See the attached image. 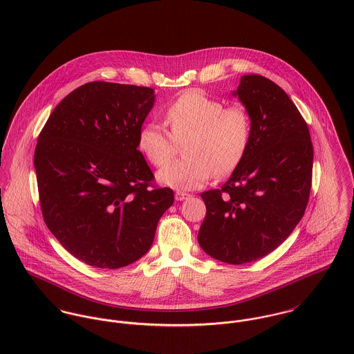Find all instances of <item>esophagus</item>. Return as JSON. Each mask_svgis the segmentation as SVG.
I'll use <instances>...</instances> for the list:
<instances>
[{"instance_id":"1","label":"esophagus","mask_w":354,"mask_h":354,"mask_svg":"<svg viewBox=\"0 0 354 354\" xmlns=\"http://www.w3.org/2000/svg\"><path fill=\"white\" fill-rule=\"evenodd\" d=\"M190 194H187V193H183V192H176L175 193V199L176 201H183V199H186V198H189Z\"/></svg>"}]
</instances>
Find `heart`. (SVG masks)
<instances>
[{"instance_id": "1", "label": "heart", "mask_w": 354, "mask_h": 354, "mask_svg": "<svg viewBox=\"0 0 354 354\" xmlns=\"http://www.w3.org/2000/svg\"><path fill=\"white\" fill-rule=\"evenodd\" d=\"M168 133L158 122L145 123L138 133V147L148 160L164 167L183 144L178 161L160 171L161 183L194 190L212 175L224 178L247 155L252 138V118L243 106L225 107L199 89H189L165 107Z\"/></svg>"}]
</instances>
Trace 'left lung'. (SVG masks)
<instances>
[{"instance_id":"left-lung-1","label":"left lung","mask_w":354,"mask_h":354,"mask_svg":"<svg viewBox=\"0 0 354 354\" xmlns=\"http://www.w3.org/2000/svg\"><path fill=\"white\" fill-rule=\"evenodd\" d=\"M234 95L251 114L252 138L221 189L201 194L198 243L214 259L243 265L274 251L304 216L314 148L307 122L272 80L243 76Z\"/></svg>"}]
</instances>
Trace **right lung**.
<instances>
[{"label":"right lung","instance_id":"right-lung-1","mask_svg":"<svg viewBox=\"0 0 354 354\" xmlns=\"http://www.w3.org/2000/svg\"><path fill=\"white\" fill-rule=\"evenodd\" d=\"M153 103L152 88L92 81L71 92L40 131L34 165L43 220L89 266L140 259L174 203L137 149Z\"/></svg>","mask_w":354,"mask_h":354}]
</instances>
